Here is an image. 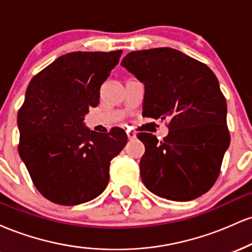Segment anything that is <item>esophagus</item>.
Here are the masks:
<instances>
[{
  "mask_svg": "<svg viewBox=\"0 0 252 252\" xmlns=\"http://www.w3.org/2000/svg\"><path fill=\"white\" fill-rule=\"evenodd\" d=\"M126 136H128L129 140H134V138H136V134H135V132L130 131V130H128V131H126Z\"/></svg>",
  "mask_w": 252,
  "mask_h": 252,
  "instance_id": "obj_1",
  "label": "esophagus"
}]
</instances>
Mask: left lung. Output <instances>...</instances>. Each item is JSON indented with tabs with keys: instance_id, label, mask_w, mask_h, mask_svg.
I'll return each instance as SVG.
<instances>
[{
	"instance_id": "1",
	"label": "left lung",
	"mask_w": 252,
	"mask_h": 252,
	"mask_svg": "<svg viewBox=\"0 0 252 252\" xmlns=\"http://www.w3.org/2000/svg\"><path fill=\"white\" fill-rule=\"evenodd\" d=\"M121 65L144 85V115L169 118L163 141L148 132L137 135L146 147L140 161L144 186L174 201L206 193L230 146L226 100L215 73L168 47L131 52Z\"/></svg>"
}]
</instances>
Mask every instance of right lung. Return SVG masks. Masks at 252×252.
Segmentation results:
<instances>
[{
	"instance_id": "1",
	"label": "right lung",
	"mask_w": 252,
	"mask_h": 252,
	"mask_svg": "<svg viewBox=\"0 0 252 252\" xmlns=\"http://www.w3.org/2000/svg\"><path fill=\"white\" fill-rule=\"evenodd\" d=\"M122 51L63 54L31 80L17 114L19 154L46 199L65 206L88 202L109 182L110 161L128 137L121 128L90 130L84 117Z\"/></svg>"
}]
</instances>
